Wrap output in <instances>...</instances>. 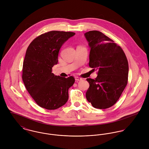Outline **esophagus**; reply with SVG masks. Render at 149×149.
I'll list each match as a JSON object with an SVG mask.
<instances>
[{
  "instance_id": "34e87169",
  "label": "esophagus",
  "mask_w": 149,
  "mask_h": 149,
  "mask_svg": "<svg viewBox=\"0 0 149 149\" xmlns=\"http://www.w3.org/2000/svg\"><path fill=\"white\" fill-rule=\"evenodd\" d=\"M74 78H75V80L76 81H80V80H82L81 78H80L79 77H77V76H76Z\"/></svg>"
}]
</instances>
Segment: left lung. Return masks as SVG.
Masks as SVG:
<instances>
[{
    "label": "left lung",
    "instance_id": "obj_1",
    "mask_svg": "<svg viewBox=\"0 0 149 149\" xmlns=\"http://www.w3.org/2000/svg\"><path fill=\"white\" fill-rule=\"evenodd\" d=\"M84 36L91 48L89 66L97 70L95 80L86 79V98L93 107L106 109L116 103L127 84V59L120 46L102 32L89 31Z\"/></svg>",
    "mask_w": 149,
    "mask_h": 149
}]
</instances>
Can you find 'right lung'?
Masks as SVG:
<instances>
[{
	"label": "right lung",
	"mask_w": 149,
	"mask_h": 149,
	"mask_svg": "<svg viewBox=\"0 0 149 149\" xmlns=\"http://www.w3.org/2000/svg\"><path fill=\"white\" fill-rule=\"evenodd\" d=\"M74 35L73 32L51 31L37 37L27 49L22 80L29 94L42 108L56 109L68 100V89L73 85L74 78L56 76L52 68L58 63L62 45Z\"/></svg>",
	"instance_id": "right-lung-1"
}]
</instances>
